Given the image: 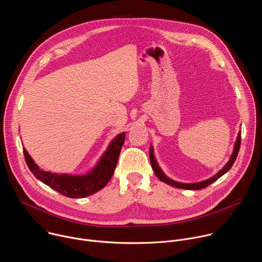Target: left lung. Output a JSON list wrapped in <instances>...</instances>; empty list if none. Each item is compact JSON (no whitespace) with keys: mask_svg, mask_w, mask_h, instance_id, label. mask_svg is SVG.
<instances>
[{"mask_svg":"<svg viewBox=\"0 0 262 262\" xmlns=\"http://www.w3.org/2000/svg\"><path fill=\"white\" fill-rule=\"evenodd\" d=\"M241 135L242 133L238 132V135H237V139H236V142L234 144V149H233V152L230 157V160L227 162V164L224 166V168L222 170H220L215 175H213L212 177H210L209 179H206L204 181H200V182H196V183H182V182H177V181H174L172 179H170L169 177H167L164 172L161 170V168L159 167L158 165V162L156 160V157H155V152H154V147L150 145V148H149V156H150V163H151V167L156 173V175L158 176V178L167 183V184H170L172 186H175V188H178V189H184V190H201V189H204L206 188L207 185L211 184L212 182H214L216 179H219L221 176H223L224 174H225L228 170H230V168L232 167V165L234 164L235 160H236V157L238 155V151H239V147H241Z\"/></svg>","mask_w":262,"mask_h":262,"instance_id":"8db88e82","label":"left lung"}]
</instances>
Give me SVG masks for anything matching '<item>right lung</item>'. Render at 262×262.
<instances>
[{
    "label": "right lung",
    "mask_w": 262,
    "mask_h": 262,
    "mask_svg": "<svg viewBox=\"0 0 262 262\" xmlns=\"http://www.w3.org/2000/svg\"><path fill=\"white\" fill-rule=\"evenodd\" d=\"M124 139L125 133H121L114 138L113 141L110 143L106 151L98 161L97 165L90 172L84 175L47 172L41 170L34 163L25 148L24 156L30 171L37 179H39L45 184L49 185L50 188L66 197L84 198L100 191L110 181L115 171L121 147L124 144Z\"/></svg>",
    "instance_id": "right-lung-1"
}]
</instances>
